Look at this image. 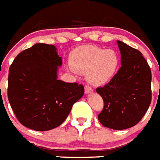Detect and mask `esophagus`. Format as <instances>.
Segmentation results:
<instances>
[{
	"label": "esophagus",
	"mask_w": 160,
	"mask_h": 160,
	"mask_svg": "<svg viewBox=\"0 0 160 160\" xmlns=\"http://www.w3.org/2000/svg\"><path fill=\"white\" fill-rule=\"evenodd\" d=\"M92 88L89 86H85V93L86 94H89V93L92 92Z\"/></svg>",
	"instance_id": "esophagus-1"
}]
</instances>
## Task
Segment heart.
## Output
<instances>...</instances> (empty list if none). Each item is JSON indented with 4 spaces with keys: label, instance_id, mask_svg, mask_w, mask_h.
Here are the masks:
<instances>
[{
    "label": "heart",
    "instance_id": "heart-1",
    "mask_svg": "<svg viewBox=\"0 0 160 160\" xmlns=\"http://www.w3.org/2000/svg\"><path fill=\"white\" fill-rule=\"evenodd\" d=\"M120 58L113 49L86 45L76 48L70 55L72 72H86L88 82L93 86L107 83L116 74Z\"/></svg>",
    "mask_w": 160,
    "mask_h": 160
}]
</instances>
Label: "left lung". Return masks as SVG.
Here are the masks:
<instances>
[{
  "label": "left lung",
  "mask_w": 160,
  "mask_h": 160,
  "mask_svg": "<svg viewBox=\"0 0 160 160\" xmlns=\"http://www.w3.org/2000/svg\"><path fill=\"white\" fill-rule=\"evenodd\" d=\"M121 67L112 80L97 92L104 101L98 115L102 126L125 130L135 126L151 102V71L140 51L117 40Z\"/></svg>",
  "instance_id": "obj_1"
}]
</instances>
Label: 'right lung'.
Returning a JSON list of instances; mask_svg holds the SVG:
<instances>
[{
	"instance_id": "obj_1",
	"label": "right lung",
	"mask_w": 160,
	"mask_h": 160,
	"mask_svg": "<svg viewBox=\"0 0 160 160\" xmlns=\"http://www.w3.org/2000/svg\"><path fill=\"white\" fill-rule=\"evenodd\" d=\"M62 58L53 44H35L14 59L8 77V100L23 126L37 131L58 127L72 105L83 96V86L58 80Z\"/></svg>"
}]
</instances>
